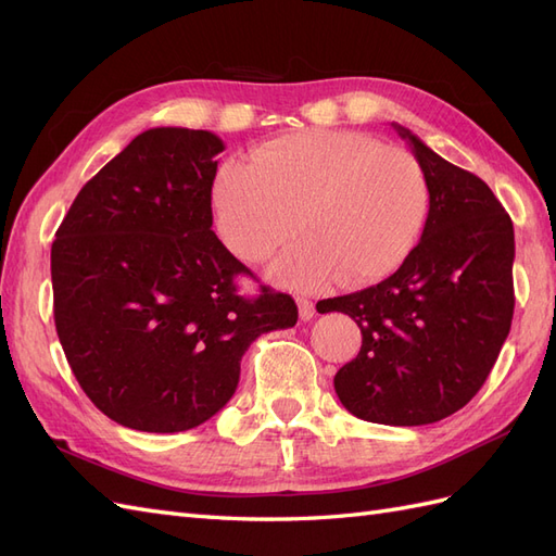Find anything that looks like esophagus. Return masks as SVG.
<instances>
[{
    "label": "esophagus",
    "instance_id": "1",
    "mask_svg": "<svg viewBox=\"0 0 556 556\" xmlns=\"http://www.w3.org/2000/svg\"><path fill=\"white\" fill-rule=\"evenodd\" d=\"M296 304H299V317L304 319V323H308V319H313L315 317V304L311 299H296Z\"/></svg>",
    "mask_w": 556,
    "mask_h": 556
}]
</instances>
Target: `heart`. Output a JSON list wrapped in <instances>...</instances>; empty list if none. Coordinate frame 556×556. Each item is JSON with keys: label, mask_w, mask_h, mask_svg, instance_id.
Here are the masks:
<instances>
[{"label": "heart", "mask_w": 556, "mask_h": 556, "mask_svg": "<svg viewBox=\"0 0 556 556\" xmlns=\"http://www.w3.org/2000/svg\"><path fill=\"white\" fill-rule=\"evenodd\" d=\"M211 204L223 241L252 264L296 229L301 239L271 278L311 292L339 278L364 285L396 271L422 233L429 182L408 150L362 131L306 129L262 143L250 164H223Z\"/></svg>", "instance_id": "heart-1"}]
</instances>
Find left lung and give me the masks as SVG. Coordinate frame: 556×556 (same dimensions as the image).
Instances as JSON below:
<instances>
[{"label":"left lung","instance_id":"left-lung-1","mask_svg":"<svg viewBox=\"0 0 556 556\" xmlns=\"http://www.w3.org/2000/svg\"><path fill=\"white\" fill-rule=\"evenodd\" d=\"M392 127L429 182L422 239L396 274L325 299L319 313H345L362 329L359 355L333 378L343 406L366 422L419 427L464 408L508 339L515 231L484 180Z\"/></svg>","mask_w":556,"mask_h":556}]
</instances>
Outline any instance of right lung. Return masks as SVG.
Returning <instances> with one entry per match:
<instances>
[{"label":"right lung","mask_w":556,"mask_h":556,"mask_svg":"<svg viewBox=\"0 0 556 556\" xmlns=\"http://www.w3.org/2000/svg\"><path fill=\"white\" fill-rule=\"evenodd\" d=\"M225 143L155 127L83 185L50 248L55 329L72 371L113 422L150 433L204 425L237 392L241 357L296 325L215 237L211 188Z\"/></svg>","instance_id":"add662e5"}]
</instances>
